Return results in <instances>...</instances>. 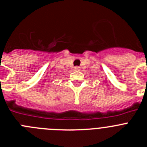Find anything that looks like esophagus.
I'll return each instance as SVG.
<instances>
[{
  "mask_svg": "<svg viewBox=\"0 0 147 147\" xmlns=\"http://www.w3.org/2000/svg\"><path fill=\"white\" fill-rule=\"evenodd\" d=\"M74 69L75 70H77V71H78V70L80 69V67H79V66H76V67H74Z\"/></svg>",
  "mask_w": 147,
  "mask_h": 147,
  "instance_id": "1",
  "label": "esophagus"
}]
</instances>
